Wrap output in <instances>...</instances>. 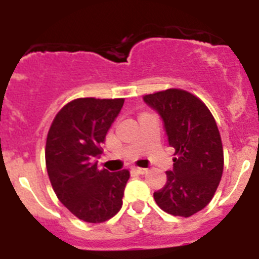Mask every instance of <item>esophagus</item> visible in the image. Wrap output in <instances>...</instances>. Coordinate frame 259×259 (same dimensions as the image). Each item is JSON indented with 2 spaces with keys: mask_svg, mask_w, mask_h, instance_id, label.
I'll return each mask as SVG.
<instances>
[{
  "mask_svg": "<svg viewBox=\"0 0 259 259\" xmlns=\"http://www.w3.org/2000/svg\"><path fill=\"white\" fill-rule=\"evenodd\" d=\"M132 170H134L135 172L140 174V175H144V174L148 172V170H146V168H141V167H134Z\"/></svg>",
  "mask_w": 259,
  "mask_h": 259,
  "instance_id": "1",
  "label": "esophagus"
}]
</instances>
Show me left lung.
I'll use <instances>...</instances> for the list:
<instances>
[{
  "label": "left lung",
  "mask_w": 259,
  "mask_h": 259,
  "mask_svg": "<svg viewBox=\"0 0 259 259\" xmlns=\"http://www.w3.org/2000/svg\"><path fill=\"white\" fill-rule=\"evenodd\" d=\"M144 102L162 118L176 155L154 200L163 211L188 218L211 201L223 174V146L215 119L200 98L183 89L146 95Z\"/></svg>",
  "instance_id": "left-lung-1"
}]
</instances>
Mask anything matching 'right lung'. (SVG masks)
Segmentation results:
<instances>
[{
	"label": "right lung",
	"instance_id": "add662e5",
	"mask_svg": "<svg viewBox=\"0 0 259 259\" xmlns=\"http://www.w3.org/2000/svg\"><path fill=\"white\" fill-rule=\"evenodd\" d=\"M124 100L77 98L59 110L47 137L45 162L57 197L88 223L113 218L122 207L128 170H98L97 158Z\"/></svg>",
	"mask_w": 259,
	"mask_h": 259
}]
</instances>
